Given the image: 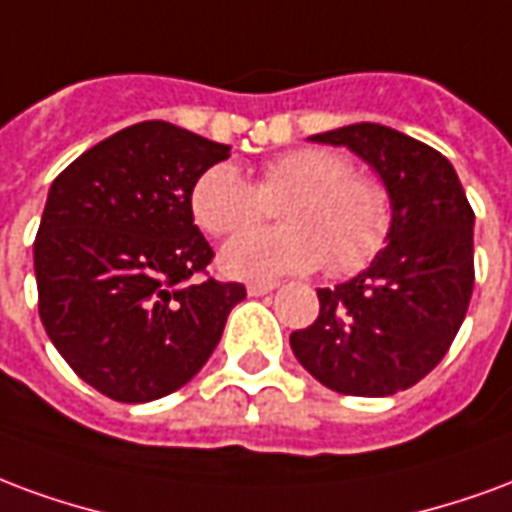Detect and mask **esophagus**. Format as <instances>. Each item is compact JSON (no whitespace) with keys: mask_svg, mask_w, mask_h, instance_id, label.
Listing matches in <instances>:
<instances>
[{"mask_svg":"<svg viewBox=\"0 0 512 512\" xmlns=\"http://www.w3.org/2000/svg\"><path fill=\"white\" fill-rule=\"evenodd\" d=\"M275 289H278V283H275V281H253V283H248V294H251V297H261V294H270V292H275Z\"/></svg>","mask_w":512,"mask_h":512,"instance_id":"34e87169","label":"esophagus"}]
</instances>
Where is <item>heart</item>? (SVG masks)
Here are the masks:
<instances>
[{"label": "heart", "mask_w": 512, "mask_h": 512, "mask_svg": "<svg viewBox=\"0 0 512 512\" xmlns=\"http://www.w3.org/2000/svg\"><path fill=\"white\" fill-rule=\"evenodd\" d=\"M283 198H289L284 202ZM278 210L281 229H251L226 242L223 270L234 278L270 281L327 264L333 275L368 267L390 234V196L333 149H294L261 169L259 185L231 163H215L190 190V210L215 237L237 234Z\"/></svg>", "instance_id": "1"}]
</instances>
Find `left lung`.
I'll return each mask as SVG.
<instances>
[{
	"mask_svg": "<svg viewBox=\"0 0 512 512\" xmlns=\"http://www.w3.org/2000/svg\"><path fill=\"white\" fill-rule=\"evenodd\" d=\"M349 147L390 196L387 248L335 289L319 316L294 330V357L324 387L384 398L431 374L464 322L475 286V212L453 163L423 141L376 122L316 133Z\"/></svg>",
	"mask_w": 512,
	"mask_h": 512,
	"instance_id": "left-lung-1",
	"label": "left lung"
}]
</instances>
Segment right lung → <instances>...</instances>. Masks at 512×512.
I'll list each match as a JSON object with an SVG mask.
<instances>
[{"label": "right lung", "mask_w": 512, "mask_h": 512, "mask_svg": "<svg viewBox=\"0 0 512 512\" xmlns=\"http://www.w3.org/2000/svg\"><path fill=\"white\" fill-rule=\"evenodd\" d=\"M226 144L171 122L100 141L51 182L35 237L40 322L87 384L147 404L199 374L242 283L199 281L212 261L190 190Z\"/></svg>", "instance_id": "obj_1"}]
</instances>
